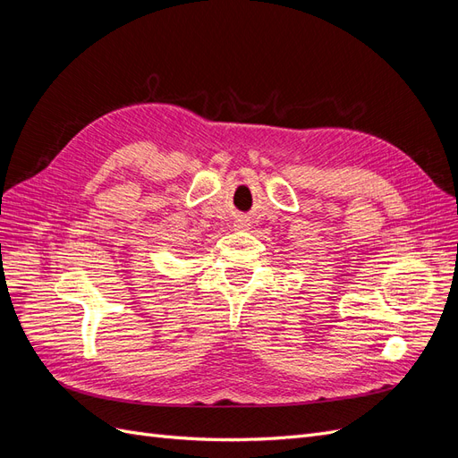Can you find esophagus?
I'll return each mask as SVG.
<instances>
[{
	"label": "esophagus",
	"instance_id": "obj_1",
	"mask_svg": "<svg viewBox=\"0 0 458 458\" xmlns=\"http://www.w3.org/2000/svg\"><path fill=\"white\" fill-rule=\"evenodd\" d=\"M248 225H250V224H248V219H244V217H239L237 221H234V227H237V229H246Z\"/></svg>",
	"mask_w": 458,
	"mask_h": 458
}]
</instances>
